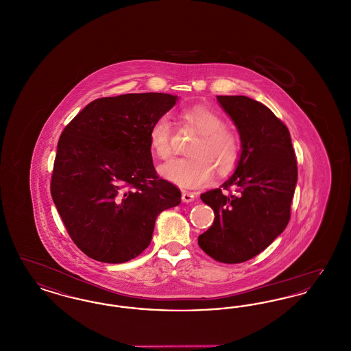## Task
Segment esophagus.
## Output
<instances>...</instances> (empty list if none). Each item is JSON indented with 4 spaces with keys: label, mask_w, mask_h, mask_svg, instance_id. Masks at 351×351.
Here are the masks:
<instances>
[{
    "label": "esophagus",
    "mask_w": 351,
    "mask_h": 351,
    "mask_svg": "<svg viewBox=\"0 0 351 351\" xmlns=\"http://www.w3.org/2000/svg\"><path fill=\"white\" fill-rule=\"evenodd\" d=\"M195 193H192V192H188V191H183L182 192V200L183 202H192V201L195 200Z\"/></svg>",
    "instance_id": "esophagus-1"
}]
</instances>
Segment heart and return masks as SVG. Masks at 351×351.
Segmentation results:
<instances>
[{
  "instance_id": "heart-1",
  "label": "heart",
  "mask_w": 351,
  "mask_h": 351,
  "mask_svg": "<svg viewBox=\"0 0 351 351\" xmlns=\"http://www.w3.org/2000/svg\"><path fill=\"white\" fill-rule=\"evenodd\" d=\"M184 118L200 133L191 145L189 156L175 158L159 167V173L168 182L182 188H196L208 183L216 169L218 176L229 175L241 158V139L225 126V121L215 110L196 105L184 112ZM172 125L167 114L151 123L149 142L152 152L167 159L171 147Z\"/></svg>"
}]
</instances>
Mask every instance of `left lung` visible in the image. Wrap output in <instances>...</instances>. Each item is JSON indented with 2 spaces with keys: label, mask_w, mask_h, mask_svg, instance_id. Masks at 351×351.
I'll return each instance as SVG.
<instances>
[{
  "label": "left lung",
  "mask_w": 351,
  "mask_h": 351,
  "mask_svg": "<svg viewBox=\"0 0 351 351\" xmlns=\"http://www.w3.org/2000/svg\"><path fill=\"white\" fill-rule=\"evenodd\" d=\"M241 138V158L219 188L201 195L215 212L199 246L215 261L246 262L283 233L291 217L298 163L291 135L266 105L246 96H217Z\"/></svg>",
  "instance_id": "left-lung-1"
}]
</instances>
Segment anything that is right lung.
I'll return each mask as SVG.
<instances>
[{
	"instance_id": "add662e5",
	"label": "right lung",
	"mask_w": 351,
	"mask_h": 351,
	"mask_svg": "<svg viewBox=\"0 0 351 351\" xmlns=\"http://www.w3.org/2000/svg\"><path fill=\"white\" fill-rule=\"evenodd\" d=\"M178 96L129 93L88 104L58 142L51 196L69 237L89 258L123 263L150 245L155 219L180 204L156 175L149 129Z\"/></svg>"
}]
</instances>
